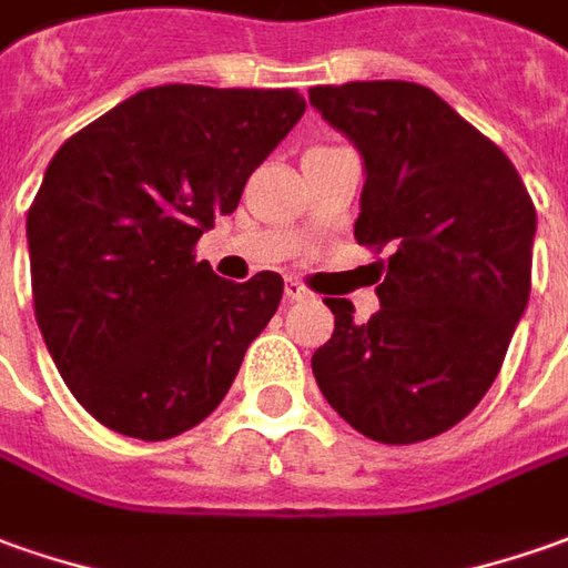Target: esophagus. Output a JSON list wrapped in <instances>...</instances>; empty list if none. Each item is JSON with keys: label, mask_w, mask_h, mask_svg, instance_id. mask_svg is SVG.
<instances>
[{"label": "esophagus", "mask_w": 568, "mask_h": 568, "mask_svg": "<svg viewBox=\"0 0 568 568\" xmlns=\"http://www.w3.org/2000/svg\"><path fill=\"white\" fill-rule=\"evenodd\" d=\"M285 298L288 301H307L311 298V292L298 283V280H285Z\"/></svg>", "instance_id": "obj_1"}]
</instances>
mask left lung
Returning <instances> with one entry per match:
<instances>
[{
	"mask_svg": "<svg viewBox=\"0 0 568 568\" xmlns=\"http://www.w3.org/2000/svg\"><path fill=\"white\" fill-rule=\"evenodd\" d=\"M311 105L364 161L354 239L388 252L369 323L326 298L335 333L314 379L366 438L426 442L497 379L531 292L535 204L510 158L419 83L314 87Z\"/></svg>",
	"mask_w": 568,
	"mask_h": 568,
	"instance_id": "8db88e82",
	"label": "left lung"
}]
</instances>
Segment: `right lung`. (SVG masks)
<instances>
[{
	"instance_id": "add662e5",
	"label": "right lung",
	"mask_w": 568,
	"mask_h": 568,
	"mask_svg": "<svg viewBox=\"0 0 568 568\" xmlns=\"http://www.w3.org/2000/svg\"><path fill=\"white\" fill-rule=\"evenodd\" d=\"M301 114L295 90L168 83L83 126L45 168L27 211L37 323L102 426L164 442L226 397L283 276L230 283L192 248Z\"/></svg>"
}]
</instances>
